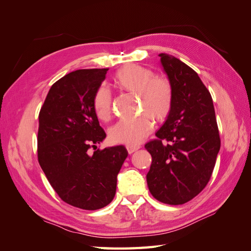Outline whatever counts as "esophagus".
Segmentation results:
<instances>
[{
  "label": "esophagus",
  "instance_id": "1",
  "mask_svg": "<svg viewBox=\"0 0 251 251\" xmlns=\"http://www.w3.org/2000/svg\"><path fill=\"white\" fill-rule=\"evenodd\" d=\"M139 149H140L139 146H126V150L128 151V154H132V153H134V151H136Z\"/></svg>",
  "mask_w": 251,
  "mask_h": 251
}]
</instances>
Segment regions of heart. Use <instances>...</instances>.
<instances>
[{"instance_id":"1","label":"heart","mask_w":251,"mask_h":251,"mask_svg":"<svg viewBox=\"0 0 251 251\" xmlns=\"http://www.w3.org/2000/svg\"><path fill=\"white\" fill-rule=\"evenodd\" d=\"M114 81L120 89L138 95L140 110L147 115L118 121L110 128V138L116 143L136 146L151 131V120L149 116L155 121H163L170 115L174 102L173 86L168 78L156 76L154 71L134 64L120 68ZM93 110L98 119L110 118L112 100L108 89L100 87L96 90Z\"/></svg>"}]
</instances>
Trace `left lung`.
Instances as JSON below:
<instances>
[{
	"label": "left lung",
	"mask_w": 251,
	"mask_h": 251,
	"mask_svg": "<svg viewBox=\"0 0 251 251\" xmlns=\"http://www.w3.org/2000/svg\"><path fill=\"white\" fill-rule=\"evenodd\" d=\"M159 56L173 86L174 102L156 133L159 139L144 147L151 155L147 182L155 199L179 205L208 183L221 141L211 95L199 75L177 57L166 53Z\"/></svg>",
	"instance_id": "obj_1"
}]
</instances>
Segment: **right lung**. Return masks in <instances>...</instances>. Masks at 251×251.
<instances>
[{"label": "right lung", "instance_id": "add662e5", "mask_svg": "<svg viewBox=\"0 0 251 251\" xmlns=\"http://www.w3.org/2000/svg\"><path fill=\"white\" fill-rule=\"evenodd\" d=\"M109 69H81L54 82L39 115L37 157L59 198L72 206L96 210L116 193L124 146L97 150L105 133L93 110V97Z\"/></svg>", "mask_w": 251, "mask_h": 251}]
</instances>
